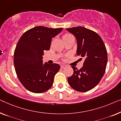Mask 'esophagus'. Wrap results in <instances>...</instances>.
Listing matches in <instances>:
<instances>
[{"label":"esophagus","mask_w":121,"mask_h":121,"mask_svg":"<svg viewBox=\"0 0 121 121\" xmlns=\"http://www.w3.org/2000/svg\"><path fill=\"white\" fill-rule=\"evenodd\" d=\"M66 67H67V66H66V65H61V68L62 69H65Z\"/></svg>","instance_id":"1"}]
</instances>
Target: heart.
I'll return each instance as SVG.
<instances>
[{"label": "heart", "mask_w": 121, "mask_h": 121, "mask_svg": "<svg viewBox=\"0 0 121 121\" xmlns=\"http://www.w3.org/2000/svg\"><path fill=\"white\" fill-rule=\"evenodd\" d=\"M72 35H71L70 34H66V35H64V36H63V39L65 38H66V37H70Z\"/></svg>", "instance_id": "obj_1"}]
</instances>
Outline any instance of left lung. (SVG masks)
Returning <instances> with one entry per match:
<instances>
[{
	"instance_id": "left-lung-1",
	"label": "left lung",
	"mask_w": 121,
	"mask_h": 121,
	"mask_svg": "<svg viewBox=\"0 0 121 121\" xmlns=\"http://www.w3.org/2000/svg\"><path fill=\"white\" fill-rule=\"evenodd\" d=\"M66 30L77 39V55L84 59L81 69L71 66L73 74L67 78L68 82L73 89L86 92L96 86L105 73L108 62L106 48L100 35L93 30L79 26Z\"/></svg>"
}]
</instances>
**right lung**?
<instances>
[{"mask_svg":"<svg viewBox=\"0 0 121 121\" xmlns=\"http://www.w3.org/2000/svg\"><path fill=\"white\" fill-rule=\"evenodd\" d=\"M62 28L37 26L25 32L20 37L13 54V64L17 76L28 91L41 93L52 87L54 76L60 66L43 64L44 50L50 49L52 38Z\"/></svg>","mask_w":121,"mask_h":121,"instance_id":"right-lung-1","label":"right lung"}]
</instances>
